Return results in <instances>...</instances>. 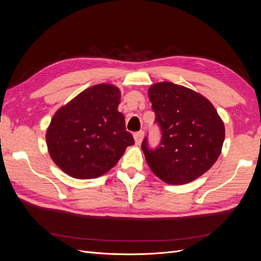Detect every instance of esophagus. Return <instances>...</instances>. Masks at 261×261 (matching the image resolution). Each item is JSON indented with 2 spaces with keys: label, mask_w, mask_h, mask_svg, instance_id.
Returning <instances> with one entry per match:
<instances>
[{
  "label": "esophagus",
  "mask_w": 261,
  "mask_h": 261,
  "mask_svg": "<svg viewBox=\"0 0 261 261\" xmlns=\"http://www.w3.org/2000/svg\"><path fill=\"white\" fill-rule=\"evenodd\" d=\"M144 138V132H137L134 134V139H135V144L136 145H140L141 141H143Z\"/></svg>",
  "instance_id": "obj_1"
}]
</instances>
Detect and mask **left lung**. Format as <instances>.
Wrapping results in <instances>:
<instances>
[{
	"instance_id": "obj_1",
	"label": "left lung",
	"mask_w": 261,
	"mask_h": 261,
	"mask_svg": "<svg viewBox=\"0 0 261 261\" xmlns=\"http://www.w3.org/2000/svg\"><path fill=\"white\" fill-rule=\"evenodd\" d=\"M148 97L162 130L156 149L141 148L150 170L164 183L183 185L204 174L222 151L225 128L202 94L171 82L149 87Z\"/></svg>"
}]
</instances>
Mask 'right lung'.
<instances>
[{"instance_id": "obj_1", "label": "right lung", "mask_w": 261, "mask_h": 261, "mask_svg": "<svg viewBox=\"0 0 261 261\" xmlns=\"http://www.w3.org/2000/svg\"><path fill=\"white\" fill-rule=\"evenodd\" d=\"M121 91L111 84L85 89L54 113L45 134L53 162L78 179L97 178L111 170L135 144L118 112Z\"/></svg>"}]
</instances>
